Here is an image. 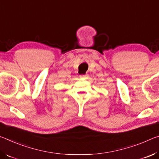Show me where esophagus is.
<instances>
[{"label": "esophagus", "instance_id": "esophagus-1", "mask_svg": "<svg viewBox=\"0 0 159 159\" xmlns=\"http://www.w3.org/2000/svg\"><path fill=\"white\" fill-rule=\"evenodd\" d=\"M87 76H88L87 75H80V77L81 78H84V79H85V78L87 77Z\"/></svg>", "mask_w": 159, "mask_h": 159}]
</instances>
